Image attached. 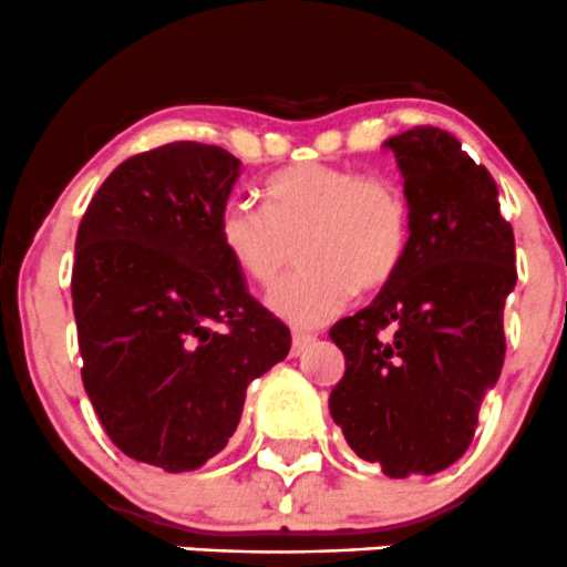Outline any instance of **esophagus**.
I'll use <instances>...</instances> for the list:
<instances>
[{
  "mask_svg": "<svg viewBox=\"0 0 567 567\" xmlns=\"http://www.w3.org/2000/svg\"><path fill=\"white\" fill-rule=\"evenodd\" d=\"M312 341H315V336H312V333L296 331V333H293V354H301L303 350H307L309 344H312Z\"/></svg>",
  "mask_w": 567,
  "mask_h": 567,
  "instance_id": "34e87169",
  "label": "esophagus"
}]
</instances>
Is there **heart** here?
Masks as SVG:
<instances>
[{
  "label": "heart",
  "mask_w": 567,
  "mask_h": 567,
  "mask_svg": "<svg viewBox=\"0 0 567 567\" xmlns=\"http://www.w3.org/2000/svg\"><path fill=\"white\" fill-rule=\"evenodd\" d=\"M266 207L228 198L217 239L228 260L271 288L296 260L303 269L269 293L293 326H322L350 303L354 288L377 293L398 277L412 247V204L398 183L331 164H296L264 185Z\"/></svg>",
  "instance_id": "b5f03b06"
}]
</instances>
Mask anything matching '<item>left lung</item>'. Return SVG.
I'll return each mask as SVG.
<instances>
[{
  "label": "left lung",
  "mask_w": 567,
  "mask_h": 567,
  "mask_svg": "<svg viewBox=\"0 0 567 567\" xmlns=\"http://www.w3.org/2000/svg\"><path fill=\"white\" fill-rule=\"evenodd\" d=\"M384 147L412 204V247L393 282L331 328L347 369L328 403L354 455L390 478L431 476L468 450L501 377L514 231L493 174L450 132L414 126Z\"/></svg>",
  "instance_id": "1"
}]
</instances>
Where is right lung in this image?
<instances>
[{"label":"right lung","instance_id":"obj_1","mask_svg":"<svg viewBox=\"0 0 567 567\" xmlns=\"http://www.w3.org/2000/svg\"><path fill=\"white\" fill-rule=\"evenodd\" d=\"M241 164L202 142L132 155L91 198L74 241L83 384L123 455L202 468L239 425L247 384L290 331L247 293L217 215Z\"/></svg>","mask_w":567,"mask_h":567}]
</instances>
